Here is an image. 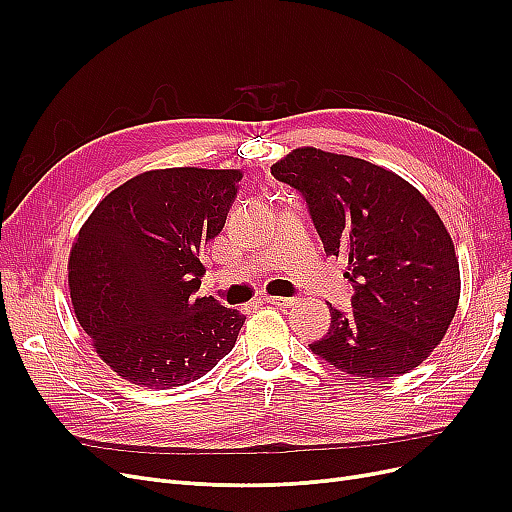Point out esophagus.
<instances>
[{
    "label": "esophagus",
    "mask_w": 512,
    "mask_h": 512,
    "mask_svg": "<svg viewBox=\"0 0 512 512\" xmlns=\"http://www.w3.org/2000/svg\"><path fill=\"white\" fill-rule=\"evenodd\" d=\"M265 301L270 305L280 307V309H290L294 303H297V299H292V297H265Z\"/></svg>",
    "instance_id": "1"
}]
</instances>
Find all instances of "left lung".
Listing matches in <instances>:
<instances>
[{"label": "left lung", "instance_id": "left-lung-1", "mask_svg": "<svg viewBox=\"0 0 512 512\" xmlns=\"http://www.w3.org/2000/svg\"><path fill=\"white\" fill-rule=\"evenodd\" d=\"M272 174L303 193L328 255L344 257L353 313L330 305L328 334L311 351L355 380H392L421 365L459 307L452 238L417 188L371 161L292 149Z\"/></svg>", "mask_w": 512, "mask_h": 512}]
</instances>
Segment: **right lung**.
Wrapping results in <instances>:
<instances>
[{
  "mask_svg": "<svg viewBox=\"0 0 512 512\" xmlns=\"http://www.w3.org/2000/svg\"><path fill=\"white\" fill-rule=\"evenodd\" d=\"M240 180V170H149L105 195L78 230L72 307L122 380L184 386L232 351L247 317L197 290L201 247L222 232Z\"/></svg>",
  "mask_w": 512,
  "mask_h": 512,
  "instance_id": "right-lung-1",
  "label": "right lung"
}]
</instances>
